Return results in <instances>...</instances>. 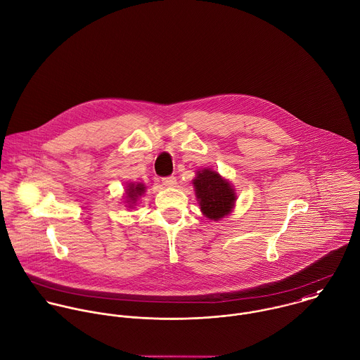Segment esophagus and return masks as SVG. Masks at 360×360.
Instances as JSON below:
<instances>
[{"label": "esophagus", "instance_id": "1", "mask_svg": "<svg viewBox=\"0 0 360 360\" xmlns=\"http://www.w3.org/2000/svg\"><path fill=\"white\" fill-rule=\"evenodd\" d=\"M162 183H163V186H166V187H174V186L177 184V180H176L174 176H167V177H163V179H162Z\"/></svg>", "mask_w": 360, "mask_h": 360}]
</instances>
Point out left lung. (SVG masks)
Listing matches in <instances>:
<instances>
[{"label":"left lung","instance_id":"1","mask_svg":"<svg viewBox=\"0 0 360 360\" xmlns=\"http://www.w3.org/2000/svg\"><path fill=\"white\" fill-rule=\"evenodd\" d=\"M193 184L201 211L207 218L218 221L231 214L236 194L232 186L222 179L219 173L211 169H204L197 173Z\"/></svg>","mask_w":360,"mask_h":360}]
</instances>
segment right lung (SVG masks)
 Returning a JSON list of instances; mask_svg holds the SVG:
<instances>
[{
	"label": "right lung",
	"instance_id": "1",
	"mask_svg": "<svg viewBox=\"0 0 360 360\" xmlns=\"http://www.w3.org/2000/svg\"><path fill=\"white\" fill-rule=\"evenodd\" d=\"M143 191H145V187H143V184H141V183H138V184H129V186H128V188H127V202L129 204V208L135 204L136 198H138L141 194H143Z\"/></svg>",
	"mask_w": 360,
	"mask_h": 360
}]
</instances>
